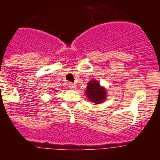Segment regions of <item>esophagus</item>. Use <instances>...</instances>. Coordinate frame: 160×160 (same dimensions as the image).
I'll return each instance as SVG.
<instances>
[{
	"label": "esophagus",
	"mask_w": 160,
	"mask_h": 160,
	"mask_svg": "<svg viewBox=\"0 0 160 160\" xmlns=\"http://www.w3.org/2000/svg\"><path fill=\"white\" fill-rule=\"evenodd\" d=\"M69 87H70V89H76V85L74 84V83H70L69 84Z\"/></svg>",
	"instance_id": "esophagus-1"
}]
</instances>
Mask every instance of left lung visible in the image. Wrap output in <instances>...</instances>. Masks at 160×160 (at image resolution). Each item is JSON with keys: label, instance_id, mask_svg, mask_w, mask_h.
I'll return each instance as SVG.
<instances>
[{"label": "left lung", "instance_id": "left-lung-1", "mask_svg": "<svg viewBox=\"0 0 160 160\" xmlns=\"http://www.w3.org/2000/svg\"><path fill=\"white\" fill-rule=\"evenodd\" d=\"M85 94L88 98L89 101L94 103L95 105L102 103L107 97V89L101 86L99 82L95 79L88 82Z\"/></svg>", "mask_w": 160, "mask_h": 160}]
</instances>
